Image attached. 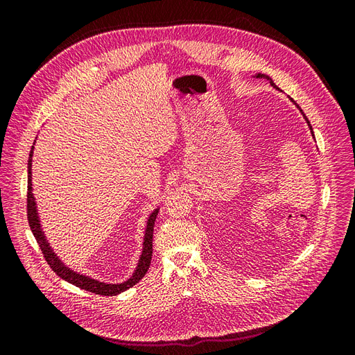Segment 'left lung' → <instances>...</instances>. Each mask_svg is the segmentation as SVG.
<instances>
[{
	"label": "left lung",
	"mask_w": 355,
	"mask_h": 355,
	"mask_svg": "<svg viewBox=\"0 0 355 355\" xmlns=\"http://www.w3.org/2000/svg\"><path fill=\"white\" fill-rule=\"evenodd\" d=\"M253 78H263V80H268V81H270V84L272 85V87H274V89H277V90H280V89H278V87H277V85L274 84V81H272V80H271L270 77H268V75H265V73H256V75H253ZM288 99H290V101H292V102H293V103H295V105L297 106V110L300 111V114H302V115H304V118H305V121H306V124H308V127H309V130H311V135H313V137H314V132H313V125H311V124H309V121H308V118H306V115L304 114V111L299 108V105H297V103H296V102H295V101H293L292 98H288Z\"/></svg>",
	"instance_id": "8db88e82"
}]
</instances>
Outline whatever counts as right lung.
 I'll use <instances>...</instances> for the list:
<instances>
[{
  "mask_svg": "<svg viewBox=\"0 0 355 355\" xmlns=\"http://www.w3.org/2000/svg\"><path fill=\"white\" fill-rule=\"evenodd\" d=\"M34 148L35 142L31 148L29 158H28V222L32 234L40 245V249L44 254L47 263L50 268L55 271L63 280L77 286L80 288L87 290V292L96 293V295H103V296H114L121 292H125L127 288L133 287L136 283H139L145 277L149 263H151V257H153V234H154V223L157 219V214L159 211V207H157L151 214L148 216L146 220V227H145V234H144V243H142V253L139 256L137 265L135 268L133 274L127 278L123 283H103L96 280V278L81 274L78 271H73L72 268L65 265L60 257L55 253V250L51 249V245L46 237L44 231H42L41 227V220L38 216V209H37V201L34 191H32V155H34Z\"/></svg>",
  "mask_w": 355,
  "mask_h": 355,
  "instance_id": "add662e5",
  "label": "right lung"
}]
</instances>
